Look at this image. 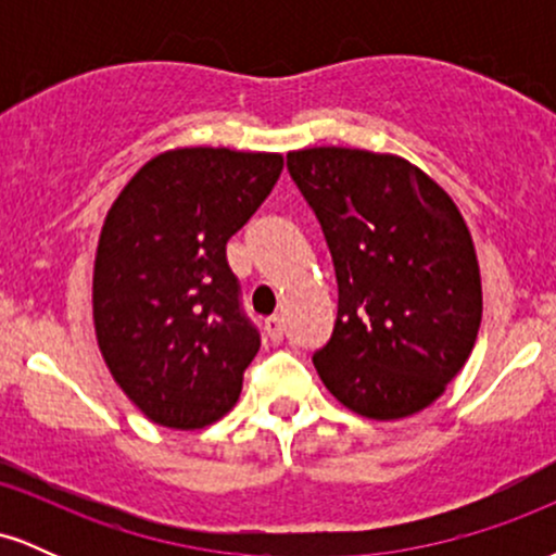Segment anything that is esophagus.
I'll use <instances>...</instances> for the list:
<instances>
[{
	"label": "esophagus",
	"mask_w": 556,
	"mask_h": 556,
	"mask_svg": "<svg viewBox=\"0 0 556 556\" xmlns=\"http://www.w3.org/2000/svg\"><path fill=\"white\" fill-rule=\"evenodd\" d=\"M264 331H266V337H269L271 342H279L285 337V321L279 316H271V318H266V324H264Z\"/></svg>",
	"instance_id": "obj_1"
}]
</instances>
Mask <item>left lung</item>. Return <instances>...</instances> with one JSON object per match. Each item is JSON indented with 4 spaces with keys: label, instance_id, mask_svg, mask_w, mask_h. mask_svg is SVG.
<instances>
[{
    "label": "left lung",
    "instance_id": "left-lung-1",
    "mask_svg": "<svg viewBox=\"0 0 556 556\" xmlns=\"http://www.w3.org/2000/svg\"><path fill=\"white\" fill-rule=\"evenodd\" d=\"M287 169L327 238L337 321L314 355L358 416L407 418L460 374L481 327V274L455 201L392 154L290 151Z\"/></svg>",
    "mask_w": 556,
    "mask_h": 556
}]
</instances>
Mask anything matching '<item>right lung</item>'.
I'll return each instance as SVG.
<instances>
[{"label": "right lung", "instance_id": "1", "mask_svg": "<svg viewBox=\"0 0 556 556\" xmlns=\"http://www.w3.org/2000/svg\"><path fill=\"white\" fill-rule=\"evenodd\" d=\"M282 167V154L164 151L106 214L93 261L96 340L114 381L159 426L201 429L240 397L261 337L227 240Z\"/></svg>", "mask_w": 556, "mask_h": 556}]
</instances>
